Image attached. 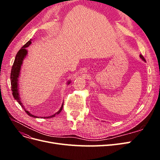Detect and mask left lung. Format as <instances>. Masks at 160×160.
Masks as SVG:
<instances>
[{"label":"left lung","mask_w":160,"mask_h":160,"mask_svg":"<svg viewBox=\"0 0 160 160\" xmlns=\"http://www.w3.org/2000/svg\"><path fill=\"white\" fill-rule=\"evenodd\" d=\"M140 57H141L142 58V59H143L144 61H146V59H145V58L143 57V55H140Z\"/></svg>","instance_id":"obj_1"}]
</instances>
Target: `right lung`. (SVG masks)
Returning <instances> with one entry per match:
<instances>
[{"label":"right lung","mask_w":160,"mask_h":160,"mask_svg":"<svg viewBox=\"0 0 160 160\" xmlns=\"http://www.w3.org/2000/svg\"><path fill=\"white\" fill-rule=\"evenodd\" d=\"M31 41H32L31 39L30 41H28L25 45L22 47L21 49L19 50L18 51V52L17 53L16 57H15V59H14V63L12 67V69H11V90L12 91V95L14 97V98L18 101L19 105H21L22 106L24 110L25 111V112L28 115L31 116V117H32V118H37V116H35V115H32L31 113H30L28 111H27L25 109V107H23V105H22V103H21V99H20V98H19L18 93V78L19 77V73H20V70L21 68V65L22 64V61L24 59V58L25 57V56L27 54V51L26 49V48L28 47L31 44ZM69 83L70 82H69L68 84H69ZM62 107H63V103H62L61 108L59 110V111H57V113H56L55 114L52 115L51 116H49V117H44V118H51L55 117V115H58L59 113H61V111L62 109Z\"/></svg>","instance_id":"1"}]
</instances>
